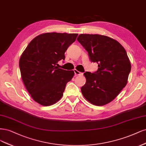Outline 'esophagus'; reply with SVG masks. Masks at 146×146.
Segmentation results:
<instances>
[{"label":"esophagus","instance_id":"34e87169","mask_svg":"<svg viewBox=\"0 0 146 146\" xmlns=\"http://www.w3.org/2000/svg\"><path fill=\"white\" fill-rule=\"evenodd\" d=\"M74 75H75V76H79V75H82V73L78 71V70H76V69L74 70Z\"/></svg>","mask_w":146,"mask_h":146}]
</instances>
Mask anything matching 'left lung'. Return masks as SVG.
I'll return each mask as SVG.
<instances>
[{
  "label": "left lung",
  "instance_id": "1",
  "mask_svg": "<svg viewBox=\"0 0 146 146\" xmlns=\"http://www.w3.org/2000/svg\"><path fill=\"white\" fill-rule=\"evenodd\" d=\"M77 40L88 52L98 70L86 72L81 92L86 100L96 106L108 104L119 95L127 83L131 64L124 48L118 42L100 35H80Z\"/></svg>",
  "mask_w": 146,
  "mask_h": 146
}]
</instances>
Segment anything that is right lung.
I'll return each mask as SVG.
<instances>
[{
    "label": "right lung",
    "instance_id": "1",
    "mask_svg": "<svg viewBox=\"0 0 146 146\" xmlns=\"http://www.w3.org/2000/svg\"><path fill=\"white\" fill-rule=\"evenodd\" d=\"M77 33H46L36 36L28 45L19 60L23 84L33 100L48 106L62 98L65 86L74 76L73 70L59 68L65 52L76 40Z\"/></svg>",
    "mask_w": 146,
    "mask_h": 146
}]
</instances>
